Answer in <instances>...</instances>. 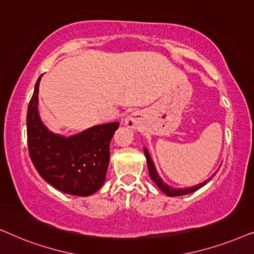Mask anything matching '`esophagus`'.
Segmentation results:
<instances>
[{
	"label": "esophagus",
	"instance_id": "34e87169",
	"mask_svg": "<svg viewBox=\"0 0 254 254\" xmlns=\"http://www.w3.org/2000/svg\"><path fill=\"white\" fill-rule=\"evenodd\" d=\"M137 123H138V118L135 116V114H130L129 117H127V119H126V125L128 127H130V128H133V127H135L137 125Z\"/></svg>",
	"mask_w": 254,
	"mask_h": 254
}]
</instances>
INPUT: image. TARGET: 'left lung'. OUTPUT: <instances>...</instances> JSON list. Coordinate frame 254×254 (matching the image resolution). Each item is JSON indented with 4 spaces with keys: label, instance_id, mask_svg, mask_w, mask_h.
<instances>
[{
    "label": "left lung",
    "instance_id": "left-lung-1",
    "mask_svg": "<svg viewBox=\"0 0 254 254\" xmlns=\"http://www.w3.org/2000/svg\"><path fill=\"white\" fill-rule=\"evenodd\" d=\"M143 150H144L145 157H147V164H148L149 176H150V178H151L152 180H154L156 185L158 186V189L161 190L163 193H165L166 195H169V196L185 195V194H190V193L194 192V190L201 189V187L204 186V185H206V184L208 183V180H206V182L201 183V184H199V185L193 186V187H189V189H173V187L166 185V184L161 179V177L158 176L157 171H156L155 165H154V163H152V159H151V157H150V155H149L148 150H147V149H143Z\"/></svg>",
    "mask_w": 254,
    "mask_h": 254
}]
</instances>
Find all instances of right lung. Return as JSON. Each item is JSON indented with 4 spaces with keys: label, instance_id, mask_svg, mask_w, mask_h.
<instances>
[{
    "label": "right lung",
    "instance_id": "right-lung-1",
    "mask_svg": "<svg viewBox=\"0 0 254 254\" xmlns=\"http://www.w3.org/2000/svg\"><path fill=\"white\" fill-rule=\"evenodd\" d=\"M38 78L27 107V147L34 168L61 192L89 196L105 182L110 142L119 123L98 125L70 137L51 133L38 114Z\"/></svg>",
    "mask_w": 254,
    "mask_h": 254
}]
</instances>
